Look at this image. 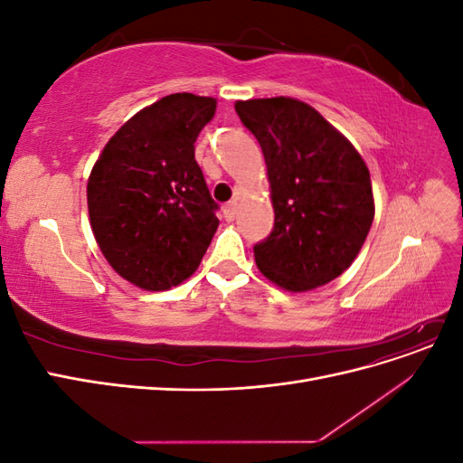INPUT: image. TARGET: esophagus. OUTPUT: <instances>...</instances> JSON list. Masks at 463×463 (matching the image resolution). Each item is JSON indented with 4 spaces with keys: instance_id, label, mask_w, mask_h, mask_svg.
Returning <instances> with one entry per match:
<instances>
[{
    "instance_id": "1",
    "label": "esophagus",
    "mask_w": 463,
    "mask_h": 463,
    "mask_svg": "<svg viewBox=\"0 0 463 463\" xmlns=\"http://www.w3.org/2000/svg\"><path fill=\"white\" fill-rule=\"evenodd\" d=\"M223 216H226L228 222H233L237 218V203L235 201L226 204V208H223Z\"/></svg>"
}]
</instances>
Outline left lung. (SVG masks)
<instances>
[{
	"label": "left lung",
	"instance_id": "obj_1",
	"mask_svg": "<svg viewBox=\"0 0 463 463\" xmlns=\"http://www.w3.org/2000/svg\"><path fill=\"white\" fill-rule=\"evenodd\" d=\"M269 170L274 228L255 245L259 270L288 291L325 286L349 269L374 218L371 175L347 138L296 98L235 102Z\"/></svg>",
	"mask_w": 463,
	"mask_h": 463
}]
</instances>
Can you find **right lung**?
<instances>
[{
	"mask_svg": "<svg viewBox=\"0 0 463 463\" xmlns=\"http://www.w3.org/2000/svg\"><path fill=\"white\" fill-rule=\"evenodd\" d=\"M216 100L177 92L135 114L109 138L87 185L96 243L121 278L148 289L187 279L218 228V204L194 160Z\"/></svg>",
	"mask_w": 463,
	"mask_h": 463,
	"instance_id": "right-lung-1",
	"label": "right lung"
}]
</instances>
